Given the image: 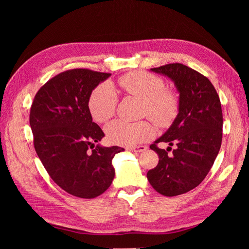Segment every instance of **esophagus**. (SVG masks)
<instances>
[{
    "mask_svg": "<svg viewBox=\"0 0 249 249\" xmlns=\"http://www.w3.org/2000/svg\"><path fill=\"white\" fill-rule=\"evenodd\" d=\"M130 149L132 150V152H135V153H141V152H144V150H146L147 146H145V145H136V146H131Z\"/></svg>",
    "mask_w": 249,
    "mask_h": 249,
    "instance_id": "esophagus-1",
    "label": "esophagus"
}]
</instances>
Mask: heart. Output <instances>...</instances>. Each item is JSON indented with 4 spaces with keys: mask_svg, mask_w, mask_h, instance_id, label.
Wrapping results in <instances>:
<instances>
[{
    "mask_svg": "<svg viewBox=\"0 0 249 249\" xmlns=\"http://www.w3.org/2000/svg\"><path fill=\"white\" fill-rule=\"evenodd\" d=\"M118 86L125 94L143 102V116L161 127L175 122L179 111V96L176 90L165 88L164 80L146 71L124 73L118 80ZM117 96L108 84H101L88 100L90 115L97 124H106L114 116ZM109 140L120 145H136L155 136V127L149 122L126 123L115 120L106 127Z\"/></svg>",
    "mask_w": 249,
    "mask_h": 249,
    "instance_id": "obj_1",
    "label": "heart"
}]
</instances>
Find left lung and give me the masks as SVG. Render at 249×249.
Listing matches in <instances>:
<instances>
[{"label": "left lung", "instance_id": "left-lung-1", "mask_svg": "<svg viewBox=\"0 0 249 249\" xmlns=\"http://www.w3.org/2000/svg\"><path fill=\"white\" fill-rule=\"evenodd\" d=\"M152 71L175 82L179 111L167 132L149 146L159 163L148 170L147 179L164 196H177L197 187L213 166L222 141L221 103L210 80L190 67L170 63ZM159 142H176L177 147L169 155L171 148L159 149Z\"/></svg>", "mask_w": 249, "mask_h": 249}]
</instances>
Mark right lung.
<instances>
[{
	"mask_svg": "<svg viewBox=\"0 0 249 249\" xmlns=\"http://www.w3.org/2000/svg\"><path fill=\"white\" fill-rule=\"evenodd\" d=\"M111 76L73 69L50 79L37 91L30 125L37 156L54 182L73 196L94 198L110 187L119 146L94 145L105 136L92 122L88 100L92 90Z\"/></svg>",
	"mask_w": 249,
	"mask_h": 249,
	"instance_id": "1",
	"label": "right lung"
}]
</instances>
